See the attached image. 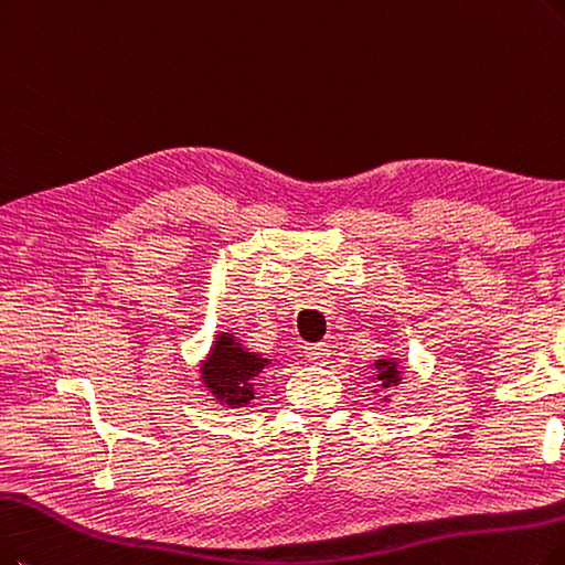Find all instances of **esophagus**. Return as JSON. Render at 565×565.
I'll list each match as a JSON object with an SVG mask.
<instances>
[{"mask_svg":"<svg viewBox=\"0 0 565 565\" xmlns=\"http://www.w3.org/2000/svg\"><path fill=\"white\" fill-rule=\"evenodd\" d=\"M331 350L327 343H312V345H306V356L312 361V364H324V361L329 359Z\"/></svg>","mask_w":565,"mask_h":565,"instance_id":"1","label":"esophagus"}]
</instances>
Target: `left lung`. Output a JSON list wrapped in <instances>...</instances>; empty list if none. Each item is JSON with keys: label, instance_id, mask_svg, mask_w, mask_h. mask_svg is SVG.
<instances>
[{"label": "left lung", "instance_id": "8db88e82", "mask_svg": "<svg viewBox=\"0 0 565 565\" xmlns=\"http://www.w3.org/2000/svg\"><path fill=\"white\" fill-rule=\"evenodd\" d=\"M371 369H373L371 380L377 382L380 390H394V387H398L401 382H403V364L398 361V356L387 354V356H382V359H375L373 364H371ZM377 387L373 390V394L377 392ZM380 401L382 403H390L392 396L387 394V396H382Z\"/></svg>", "mask_w": 565, "mask_h": 565}]
</instances>
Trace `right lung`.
<instances>
[{
	"mask_svg": "<svg viewBox=\"0 0 565 565\" xmlns=\"http://www.w3.org/2000/svg\"><path fill=\"white\" fill-rule=\"evenodd\" d=\"M270 364L259 352L247 350L230 331H220L199 366L201 385L224 408H247L255 398V380Z\"/></svg>",
	"mask_w": 565,
	"mask_h": 565,
	"instance_id": "right-lung-1",
	"label": "right lung"
}]
</instances>
